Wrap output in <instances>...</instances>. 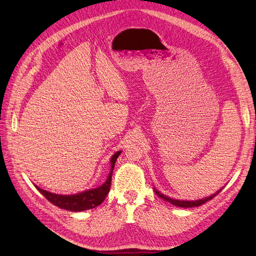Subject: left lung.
I'll list each match as a JSON object with an SVG mask.
<instances>
[{
  "mask_svg": "<svg viewBox=\"0 0 256 256\" xmlns=\"http://www.w3.org/2000/svg\"><path fill=\"white\" fill-rule=\"evenodd\" d=\"M220 191H222V190L217 191L215 194H213V195H211V196H209V197L202 198V200H198L190 202V200H173V198H170V197H168V196H166V195H164V194H162L160 192H158V191L155 190L156 194H157L159 197H162V200H164L166 202H170V204H174V206H182V208H193V206H202V204H204V202L211 200L212 198H214Z\"/></svg>",
  "mask_w": 256,
  "mask_h": 256,
  "instance_id": "obj_1",
  "label": "left lung"
}]
</instances>
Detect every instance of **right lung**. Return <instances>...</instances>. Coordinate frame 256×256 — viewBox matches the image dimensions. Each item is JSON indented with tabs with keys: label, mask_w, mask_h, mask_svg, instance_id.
<instances>
[{
	"label": "right lung",
	"mask_w": 256,
	"mask_h": 256,
	"mask_svg": "<svg viewBox=\"0 0 256 256\" xmlns=\"http://www.w3.org/2000/svg\"><path fill=\"white\" fill-rule=\"evenodd\" d=\"M120 153L121 150H118L117 153L112 155L110 159V173L108 174L106 182L96 188H92V190L84 191L74 195H58L54 193L47 192L43 190V188H40L39 186H36V188L47 200L50 202L52 204L59 206L60 209L74 211V212H81L88 209H92V208H96L104 200H106V195L110 192L112 170H114V166H115L116 160L120 155Z\"/></svg>",
	"instance_id": "add662e5"
}]
</instances>
